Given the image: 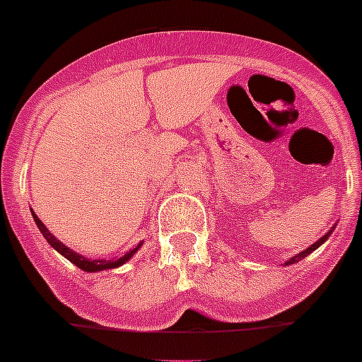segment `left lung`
Segmentation results:
<instances>
[{
    "label": "left lung",
    "mask_w": 362,
    "mask_h": 362,
    "mask_svg": "<svg viewBox=\"0 0 362 362\" xmlns=\"http://www.w3.org/2000/svg\"><path fill=\"white\" fill-rule=\"evenodd\" d=\"M332 231H334V228H330V231H328V233H325V235H323V237H321V238H320V240H316V242H314L313 246H310V247H307V250H305V251H301V253H300V255H296V257L289 258V260L285 262V265L296 264V262H298V260H301V258H305V257H307V255H310V253H313V251H316V250H317V247H320V246H321V244H323V242H325V240H327V238H328V237H330V233H332Z\"/></svg>",
    "instance_id": "1"
}]
</instances>
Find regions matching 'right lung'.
Returning <instances> with one entry per match:
<instances>
[{
	"mask_svg": "<svg viewBox=\"0 0 362 362\" xmlns=\"http://www.w3.org/2000/svg\"><path fill=\"white\" fill-rule=\"evenodd\" d=\"M32 215H34V221H35V224H37L39 231H41L42 237H45L46 240H48L49 246H52L55 251H59V253H61L64 258H68V260L71 262V264L77 265L78 269L88 271V273H97V271L112 269V267H120V265L125 264V262H127L129 258H132V255H134L136 251L140 250V246H141V244H138V246L132 247V250H129L125 255H122L120 258H112V260H105V258H104V260H102V258H97V260H89V258L82 257V255L75 253V251L69 250L68 246H64V244H62L61 240H57V238H55L52 233H49L48 228H46L45 224H42V221L37 217V215L34 214V211H32Z\"/></svg>",
	"mask_w": 362,
	"mask_h": 362,
	"instance_id": "obj_1",
	"label": "right lung"
}]
</instances>
